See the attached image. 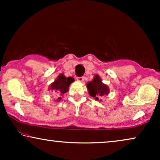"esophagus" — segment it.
I'll return each instance as SVG.
<instances>
[{
  "label": "esophagus",
  "mask_w": 160,
  "mask_h": 160,
  "mask_svg": "<svg viewBox=\"0 0 160 160\" xmlns=\"http://www.w3.org/2000/svg\"><path fill=\"white\" fill-rule=\"evenodd\" d=\"M84 76H80V77H77L76 78V79H77V81H78V82H84Z\"/></svg>",
  "instance_id": "esophagus-1"
}]
</instances>
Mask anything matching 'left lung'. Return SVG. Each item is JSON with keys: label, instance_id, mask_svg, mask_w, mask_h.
Returning a JSON list of instances; mask_svg holds the SVG:
<instances>
[{"label": "left lung", "instance_id": "8db88e82", "mask_svg": "<svg viewBox=\"0 0 160 160\" xmlns=\"http://www.w3.org/2000/svg\"><path fill=\"white\" fill-rule=\"evenodd\" d=\"M87 89L89 93L92 97L95 98L96 100L99 99L100 96L108 94V87L106 84H102L99 76L96 75L92 82L87 83Z\"/></svg>", "mask_w": 160, "mask_h": 160}]
</instances>
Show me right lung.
<instances>
[{
	"label": "right lung",
	"mask_w": 160,
	"mask_h": 160,
	"mask_svg": "<svg viewBox=\"0 0 160 160\" xmlns=\"http://www.w3.org/2000/svg\"><path fill=\"white\" fill-rule=\"evenodd\" d=\"M74 81V78L72 77L66 78L63 74H60L58 78L51 84L50 89L55 95L58 96L64 95L68 91V87L70 84ZM61 98H58V100H60Z\"/></svg>",
	"instance_id": "add662e5"
}]
</instances>
